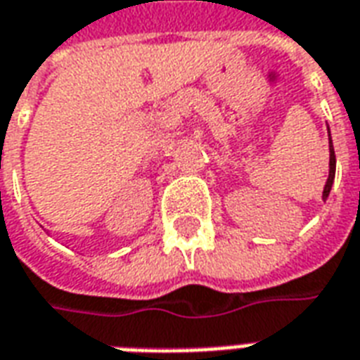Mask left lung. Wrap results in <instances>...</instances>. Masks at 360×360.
<instances>
[{"label": "left lung", "instance_id": "left-lung-1", "mask_svg": "<svg viewBox=\"0 0 360 360\" xmlns=\"http://www.w3.org/2000/svg\"><path fill=\"white\" fill-rule=\"evenodd\" d=\"M330 131V129H328ZM333 177H335V152H333V144H332V139H330V175H328V181H326L324 185V193H322V198H328L330 195V191H332V185H333Z\"/></svg>", "mask_w": 360, "mask_h": 360}]
</instances>
